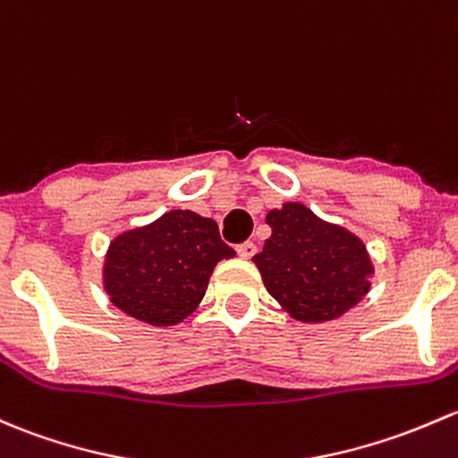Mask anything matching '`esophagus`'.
Here are the masks:
<instances>
[{"label": "esophagus", "instance_id": "34e87169", "mask_svg": "<svg viewBox=\"0 0 458 458\" xmlns=\"http://www.w3.org/2000/svg\"><path fill=\"white\" fill-rule=\"evenodd\" d=\"M237 254L242 259H252L254 254H257V245H254L252 242H243L237 245Z\"/></svg>", "mask_w": 458, "mask_h": 458}]
</instances>
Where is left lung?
Masks as SVG:
<instances>
[{"label": "left lung", "mask_w": 458, "mask_h": 458, "mask_svg": "<svg viewBox=\"0 0 458 458\" xmlns=\"http://www.w3.org/2000/svg\"><path fill=\"white\" fill-rule=\"evenodd\" d=\"M266 221L272 237L252 261L266 290L292 318L334 320L367 296L373 263L353 233L327 224L298 201L269 210Z\"/></svg>", "instance_id": "1"}]
</instances>
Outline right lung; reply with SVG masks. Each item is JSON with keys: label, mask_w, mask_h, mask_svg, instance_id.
I'll return each mask as SVG.
<instances>
[{"label": "right lung", "mask_w": 458, "mask_h": 458, "mask_svg": "<svg viewBox=\"0 0 458 458\" xmlns=\"http://www.w3.org/2000/svg\"><path fill=\"white\" fill-rule=\"evenodd\" d=\"M234 254L213 219L171 210L109 243L105 290L124 314L171 327L197 310L216 263Z\"/></svg>", "instance_id": "obj_1"}]
</instances>
